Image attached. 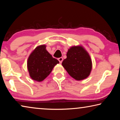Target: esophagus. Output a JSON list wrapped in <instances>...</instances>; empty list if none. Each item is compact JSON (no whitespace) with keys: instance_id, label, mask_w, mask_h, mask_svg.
<instances>
[{"instance_id":"esophagus-1","label":"esophagus","mask_w":120,"mask_h":120,"mask_svg":"<svg viewBox=\"0 0 120 120\" xmlns=\"http://www.w3.org/2000/svg\"><path fill=\"white\" fill-rule=\"evenodd\" d=\"M58 60H59V61L60 62V63H62V61H63V58L60 57L59 58H58Z\"/></svg>"}]
</instances>
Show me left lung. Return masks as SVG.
I'll return each instance as SVG.
<instances>
[{
    "instance_id": "1",
    "label": "left lung",
    "mask_w": 120,
    "mask_h": 120,
    "mask_svg": "<svg viewBox=\"0 0 120 120\" xmlns=\"http://www.w3.org/2000/svg\"><path fill=\"white\" fill-rule=\"evenodd\" d=\"M62 65L70 76L77 80L87 78L92 68V60L88 53L81 46L71 47Z\"/></svg>"
}]
</instances>
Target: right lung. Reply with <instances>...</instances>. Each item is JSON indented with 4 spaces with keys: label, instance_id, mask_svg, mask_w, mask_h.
<instances>
[{
    "label": "right lung",
    "instance_id": "right-lung-1",
    "mask_svg": "<svg viewBox=\"0 0 120 120\" xmlns=\"http://www.w3.org/2000/svg\"><path fill=\"white\" fill-rule=\"evenodd\" d=\"M59 63L46 50L45 45L36 47L30 54L27 60V69L31 78L37 82H42Z\"/></svg>",
    "mask_w": 120,
    "mask_h": 120
}]
</instances>
